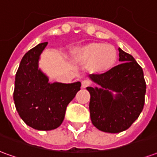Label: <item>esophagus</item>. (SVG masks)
<instances>
[{
    "mask_svg": "<svg viewBox=\"0 0 157 157\" xmlns=\"http://www.w3.org/2000/svg\"><path fill=\"white\" fill-rule=\"evenodd\" d=\"M92 83L90 81H87V80H84V81H82V88H86V87H87L91 85Z\"/></svg>",
    "mask_w": 157,
    "mask_h": 157,
    "instance_id": "34e87169",
    "label": "esophagus"
}]
</instances>
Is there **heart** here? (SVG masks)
Returning <instances> with one entry per match:
<instances>
[{"label": "heart", "instance_id": "b5f03b06", "mask_svg": "<svg viewBox=\"0 0 157 157\" xmlns=\"http://www.w3.org/2000/svg\"><path fill=\"white\" fill-rule=\"evenodd\" d=\"M71 57L76 64H87L89 71L92 73L103 74L113 68L118 59V53L112 45L92 42L73 48Z\"/></svg>", "mask_w": 157, "mask_h": 157}]
</instances>
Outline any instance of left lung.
I'll list each match as a JSON object with an SVG mask.
<instances>
[{
    "mask_svg": "<svg viewBox=\"0 0 157 157\" xmlns=\"http://www.w3.org/2000/svg\"><path fill=\"white\" fill-rule=\"evenodd\" d=\"M120 65L101 75H89L97 86L86 87L92 124L107 133H119L138 118L146 91L143 70L134 57L118 48Z\"/></svg>",
    "mask_w": 157,
    "mask_h": 157,
    "instance_id": "obj_1",
    "label": "left lung"
}]
</instances>
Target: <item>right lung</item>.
Returning <instances> with one entry per match:
<instances>
[{"label":"right lung","instance_id":"add662e5","mask_svg":"<svg viewBox=\"0 0 157 157\" xmlns=\"http://www.w3.org/2000/svg\"><path fill=\"white\" fill-rule=\"evenodd\" d=\"M48 42L27 52L15 78L13 99L16 109L26 124L38 130L58 128L65 118L66 107L81 90V82H49L39 67L40 55Z\"/></svg>","mask_w":157,"mask_h":157}]
</instances>
